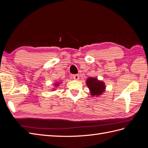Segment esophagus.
I'll return each instance as SVG.
<instances>
[{
  "instance_id": "esophagus-1",
  "label": "esophagus",
  "mask_w": 148,
  "mask_h": 148,
  "mask_svg": "<svg viewBox=\"0 0 148 148\" xmlns=\"http://www.w3.org/2000/svg\"><path fill=\"white\" fill-rule=\"evenodd\" d=\"M73 79H76V80H78L79 78V75H73Z\"/></svg>"
}]
</instances>
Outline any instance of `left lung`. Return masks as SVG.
Listing matches in <instances>:
<instances>
[{
  "instance_id": "1",
  "label": "left lung",
  "mask_w": 148,
  "mask_h": 148,
  "mask_svg": "<svg viewBox=\"0 0 148 148\" xmlns=\"http://www.w3.org/2000/svg\"><path fill=\"white\" fill-rule=\"evenodd\" d=\"M86 84L92 96L101 95L105 89L104 83L102 82L98 81L95 78H89L86 81Z\"/></svg>"
}]
</instances>
